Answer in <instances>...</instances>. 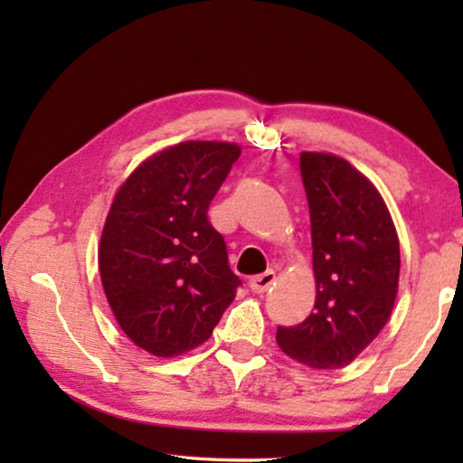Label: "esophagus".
I'll use <instances>...</instances> for the list:
<instances>
[{
    "mask_svg": "<svg viewBox=\"0 0 463 463\" xmlns=\"http://www.w3.org/2000/svg\"><path fill=\"white\" fill-rule=\"evenodd\" d=\"M273 284H276V273H273L271 269L261 273V276H255L253 279L249 281V286L255 294H265Z\"/></svg>",
    "mask_w": 463,
    "mask_h": 463,
    "instance_id": "34e87169",
    "label": "esophagus"
}]
</instances>
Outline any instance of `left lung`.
Returning <instances> with one entry per match:
<instances>
[{
  "mask_svg": "<svg viewBox=\"0 0 463 463\" xmlns=\"http://www.w3.org/2000/svg\"><path fill=\"white\" fill-rule=\"evenodd\" d=\"M310 208L315 312L278 326L276 341L318 370L349 365L380 335L394 308L401 245L386 203L365 175L328 153H302Z\"/></svg>",
  "mask_w": 463,
  "mask_h": 463,
  "instance_id": "left-lung-1",
  "label": "left lung"
}]
</instances>
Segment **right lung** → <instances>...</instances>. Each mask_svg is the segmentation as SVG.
Wrapping results in <instances>:
<instances>
[{
	"mask_svg": "<svg viewBox=\"0 0 463 463\" xmlns=\"http://www.w3.org/2000/svg\"><path fill=\"white\" fill-rule=\"evenodd\" d=\"M241 146L185 140L132 171L109 208L98 261L104 292L128 339L174 357L210 339L237 296L226 242L208 206Z\"/></svg>",
	"mask_w": 463,
	"mask_h": 463,
	"instance_id": "right-lung-1",
	"label": "right lung"
}]
</instances>
